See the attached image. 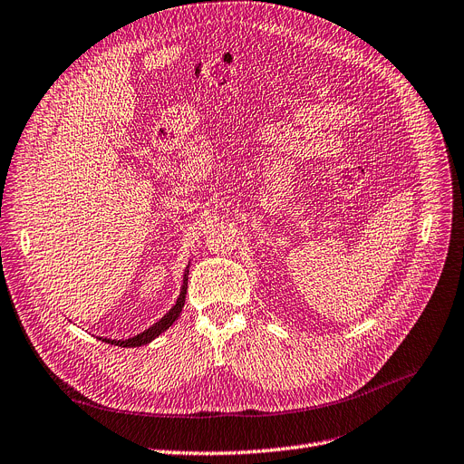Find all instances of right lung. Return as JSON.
Segmentation results:
<instances>
[{"instance_id": "1", "label": "right lung", "mask_w": 464, "mask_h": 464, "mask_svg": "<svg viewBox=\"0 0 464 464\" xmlns=\"http://www.w3.org/2000/svg\"><path fill=\"white\" fill-rule=\"evenodd\" d=\"M190 266V265H188ZM188 266L187 270H184V276H182V285H180V293L177 296L175 304L169 308V312H165V316L161 320H158L156 324H152L148 329H144L142 333H137L135 337H129V339H106V337H99L101 341L104 343H112L116 346H121V348H137V346H142V344H148L152 343L156 337H160L163 331H168L175 322L177 318L180 316L182 312V306H184V299H187V289H188Z\"/></svg>"}]
</instances>
